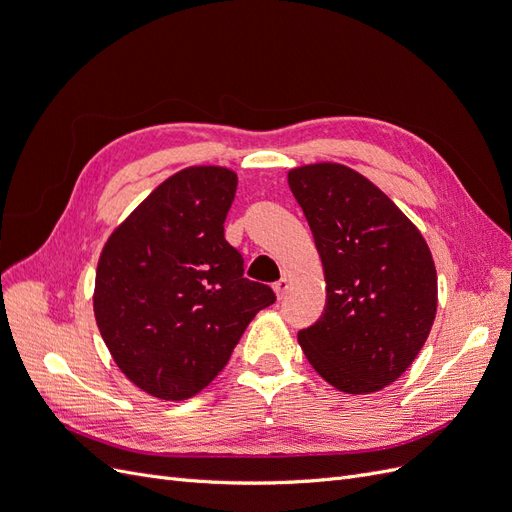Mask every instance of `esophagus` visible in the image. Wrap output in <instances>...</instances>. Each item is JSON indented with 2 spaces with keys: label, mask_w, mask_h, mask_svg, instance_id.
I'll return each mask as SVG.
<instances>
[{
  "label": "esophagus",
  "mask_w": 512,
  "mask_h": 512,
  "mask_svg": "<svg viewBox=\"0 0 512 512\" xmlns=\"http://www.w3.org/2000/svg\"><path fill=\"white\" fill-rule=\"evenodd\" d=\"M288 288H290V280H288V277H282V280H277V282L273 284V290H275V294H277V297H280V299L286 297Z\"/></svg>",
  "instance_id": "esophagus-1"
}]
</instances>
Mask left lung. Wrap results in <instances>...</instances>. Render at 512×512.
<instances>
[{
    "mask_svg": "<svg viewBox=\"0 0 512 512\" xmlns=\"http://www.w3.org/2000/svg\"><path fill=\"white\" fill-rule=\"evenodd\" d=\"M288 185L312 228L327 282L322 316L299 344L335 389H384L412 365L438 307V275L418 228L342 164H309Z\"/></svg>",
    "mask_w": 512,
    "mask_h": 512,
    "instance_id": "8db88e82",
    "label": "left lung"
}]
</instances>
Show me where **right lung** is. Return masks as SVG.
<instances>
[{"instance_id":"1","label":"right lung","mask_w":512,"mask_h":512,"mask_svg":"<svg viewBox=\"0 0 512 512\" xmlns=\"http://www.w3.org/2000/svg\"><path fill=\"white\" fill-rule=\"evenodd\" d=\"M237 175L190 166L160 183L108 237L96 271L94 312L117 367L138 389L181 401L228 363L275 292L243 277L224 239Z\"/></svg>"}]
</instances>
